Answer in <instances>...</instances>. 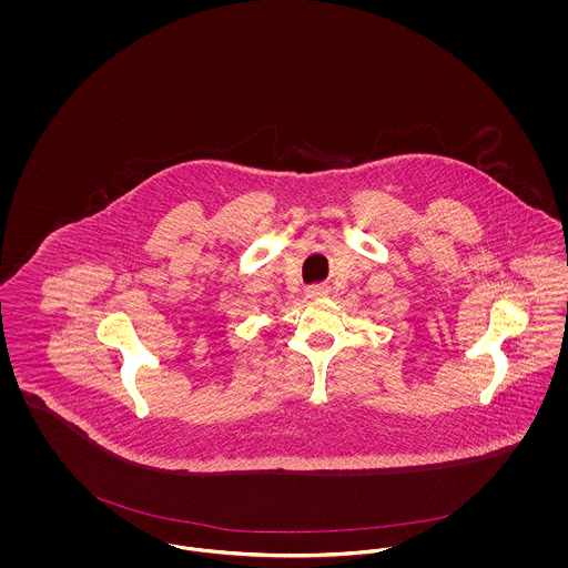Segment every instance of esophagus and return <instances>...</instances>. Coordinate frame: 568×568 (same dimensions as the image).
<instances>
[{"label":"esophagus","instance_id":"1","mask_svg":"<svg viewBox=\"0 0 568 568\" xmlns=\"http://www.w3.org/2000/svg\"><path fill=\"white\" fill-rule=\"evenodd\" d=\"M329 294V290L325 285H311L306 287V296L308 297H324Z\"/></svg>","mask_w":568,"mask_h":568}]
</instances>
